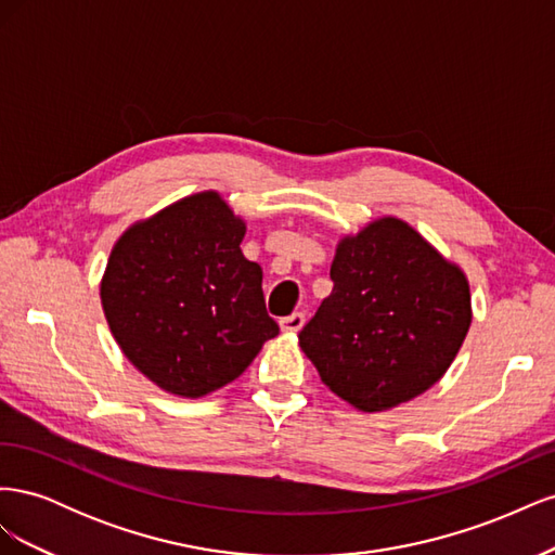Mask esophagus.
<instances>
[{"label":"esophagus","mask_w":555,"mask_h":555,"mask_svg":"<svg viewBox=\"0 0 555 555\" xmlns=\"http://www.w3.org/2000/svg\"><path fill=\"white\" fill-rule=\"evenodd\" d=\"M304 324H306V314L304 312H294L289 317H282L280 319V328L287 331V333L300 331V328H304Z\"/></svg>","instance_id":"esophagus-1"}]
</instances>
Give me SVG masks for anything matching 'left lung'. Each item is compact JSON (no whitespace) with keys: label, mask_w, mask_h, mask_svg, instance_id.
<instances>
[{"label":"left lung","mask_w":555,"mask_h":555,"mask_svg":"<svg viewBox=\"0 0 555 555\" xmlns=\"http://www.w3.org/2000/svg\"><path fill=\"white\" fill-rule=\"evenodd\" d=\"M331 280L298 340L335 396L382 412L447 373L473 322L469 287L410 224L384 217L345 238Z\"/></svg>","instance_id":"1"}]
</instances>
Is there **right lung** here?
<instances>
[{
  "instance_id": "right-lung-1",
  "label": "right lung",
  "mask_w": 555,
  "mask_h": 555,
  "mask_svg": "<svg viewBox=\"0 0 555 555\" xmlns=\"http://www.w3.org/2000/svg\"><path fill=\"white\" fill-rule=\"evenodd\" d=\"M245 224L215 192L133 224L115 243L102 306L125 357L164 391L198 398L243 375L280 326Z\"/></svg>"
}]
</instances>
